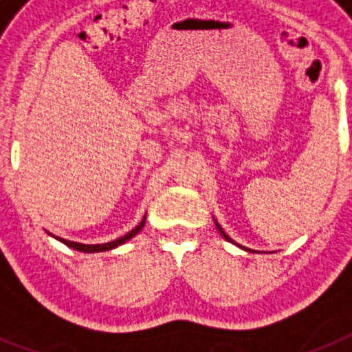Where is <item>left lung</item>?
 <instances>
[{
    "mask_svg": "<svg viewBox=\"0 0 352 352\" xmlns=\"http://www.w3.org/2000/svg\"><path fill=\"white\" fill-rule=\"evenodd\" d=\"M214 226H217V229H219V232H220V234L223 236V239H227V241H229V243H234V239H232V238H229V236L226 234V231H223L222 227H220V223L217 222V220H214ZM234 245H238V243H234ZM238 247H239V248H243V250H248V252H252L250 248H245V247H241V245H238Z\"/></svg>",
    "mask_w": 352,
    "mask_h": 352,
    "instance_id": "obj_1",
    "label": "left lung"
}]
</instances>
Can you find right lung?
<instances>
[{
	"instance_id": "right-lung-1",
	"label": "right lung",
	"mask_w": 352,
	"mask_h": 352,
	"mask_svg": "<svg viewBox=\"0 0 352 352\" xmlns=\"http://www.w3.org/2000/svg\"><path fill=\"white\" fill-rule=\"evenodd\" d=\"M144 222H146V214L144 219L139 222V226H135L130 232H126L125 236H121V238L114 239V241H109V243H100V245H84V243H76V241H68V239H63V238H58V236H52L51 232H47L49 236H52V238H56L58 241H61V243H65L67 247L74 248V250H79V252H84V254H95V252H107V250H113V248L120 247V245H123L125 241H129V239H132L133 236L139 234L141 232V229L144 227Z\"/></svg>"
}]
</instances>
